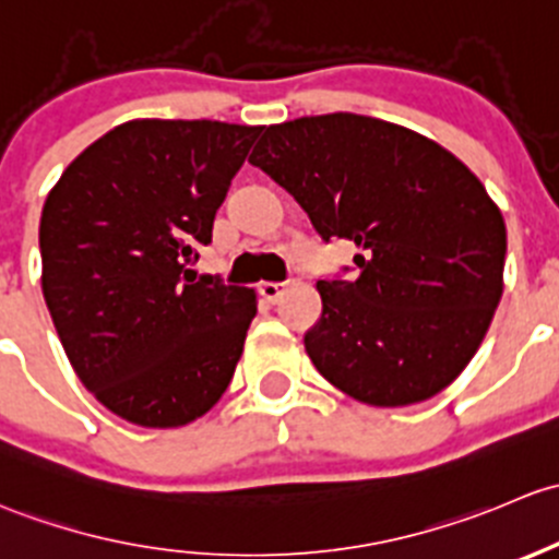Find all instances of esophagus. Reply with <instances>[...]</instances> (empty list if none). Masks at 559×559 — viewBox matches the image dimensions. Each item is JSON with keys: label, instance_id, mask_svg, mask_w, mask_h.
Wrapping results in <instances>:
<instances>
[{"label": "esophagus", "instance_id": "34e87169", "mask_svg": "<svg viewBox=\"0 0 559 559\" xmlns=\"http://www.w3.org/2000/svg\"><path fill=\"white\" fill-rule=\"evenodd\" d=\"M258 290H261V296L266 298V301L277 304L282 298V293L287 290V282H261V285H258Z\"/></svg>", "mask_w": 559, "mask_h": 559}]
</instances>
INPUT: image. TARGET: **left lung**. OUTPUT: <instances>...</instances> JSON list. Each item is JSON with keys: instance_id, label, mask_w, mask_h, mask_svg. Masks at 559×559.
<instances>
[{"instance_id": "obj_1", "label": "left lung", "mask_w": 559, "mask_h": 559, "mask_svg": "<svg viewBox=\"0 0 559 559\" xmlns=\"http://www.w3.org/2000/svg\"><path fill=\"white\" fill-rule=\"evenodd\" d=\"M250 164L322 241L360 247L353 280H318L322 314L304 347L322 377L368 406L452 384L503 293V215L474 171L417 131L355 112L269 126Z\"/></svg>"}]
</instances>
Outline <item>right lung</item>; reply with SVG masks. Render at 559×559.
Returning <instances> with one entry per match:
<instances>
[{"label":"right lung","mask_w":559,"mask_h":559,"mask_svg":"<svg viewBox=\"0 0 559 559\" xmlns=\"http://www.w3.org/2000/svg\"><path fill=\"white\" fill-rule=\"evenodd\" d=\"M263 126L129 120L67 166L43 206V296L80 382L142 428H180L226 393L255 293L193 277Z\"/></svg>","instance_id":"right-lung-1"}]
</instances>
